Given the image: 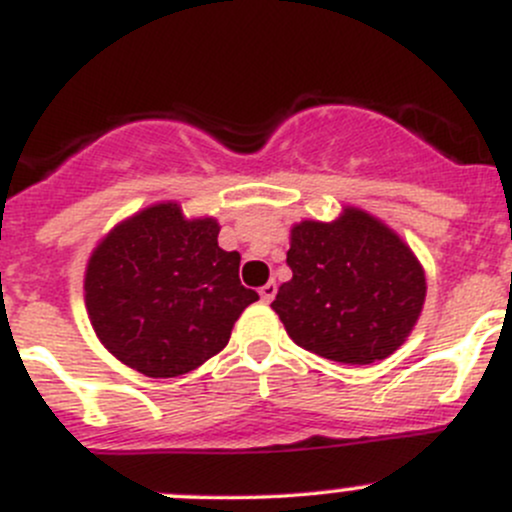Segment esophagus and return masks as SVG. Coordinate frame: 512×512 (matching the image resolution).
I'll return each instance as SVG.
<instances>
[{
  "instance_id": "obj_1",
  "label": "esophagus",
  "mask_w": 512,
  "mask_h": 512,
  "mask_svg": "<svg viewBox=\"0 0 512 512\" xmlns=\"http://www.w3.org/2000/svg\"><path fill=\"white\" fill-rule=\"evenodd\" d=\"M274 294H277V284L274 282H267L265 287H260V299L265 301V304H270V301L274 299Z\"/></svg>"
}]
</instances>
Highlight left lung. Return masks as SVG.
<instances>
[{
    "label": "left lung",
    "instance_id": "obj_1",
    "mask_svg": "<svg viewBox=\"0 0 512 512\" xmlns=\"http://www.w3.org/2000/svg\"><path fill=\"white\" fill-rule=\"evenodd\" d=\"M292 279L272 309L304 351L370 365L392 355L417 324L427 279L405 240L363 208L331 223L301 220L289 235Z\"/></svg>",
    "mask_w": 512,
    "mask_h": 512
}]
</instances>
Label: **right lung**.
Wrapping results in <instances>:
<instances>
[{
  "mask_svg": "<svg viewBox=\"0 0 512 512\" xmlns=\"http://www.w3.org/2000/svg\"><path fill=\"white\" fill-rule=\"evenodd\" d=\"M215 218H186L176 201L117 223L85 267V309L100 343L147 378L196 370L230 341L257 301L240 284V255L218 245Z\"/></svg>",
  "mask_w": 512,
  "mask_h": 512,
  "instance_id": "right-lung-1",
  "label": "right lung"
}]
</instances>
